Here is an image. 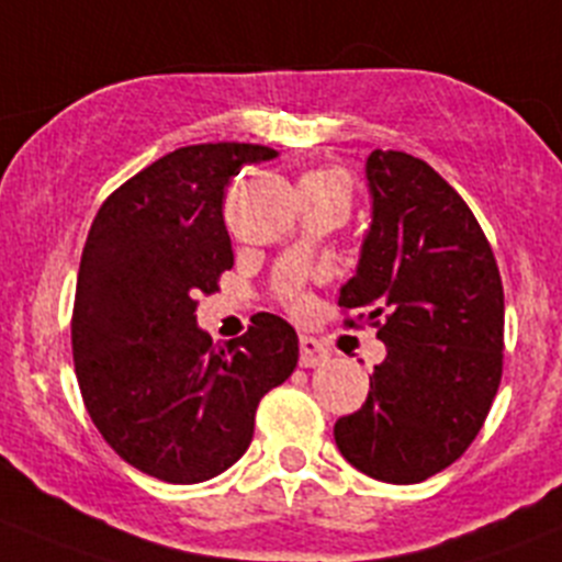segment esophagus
Masks as SVG:
<instances>
[{"label":"esophagus","instance_id":"obj_1","mask_svg":"<svg viewBox=\"0 0 562 562\" xmlns=\"http://www.w3.org/2000/svg\"><path fill=\"white\" fill-rule=\"evenodd\" d=\"M325 361H328V350L312 336H301V367L312 370V367L325 364Z\"/></svg>","mask_w":562,"mask_h":562}]
</instances>
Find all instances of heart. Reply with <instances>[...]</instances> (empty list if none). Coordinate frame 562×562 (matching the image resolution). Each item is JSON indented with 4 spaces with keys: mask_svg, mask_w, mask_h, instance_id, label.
Instances as JSON below:
<instances>
[{
    "mask_svg": "<svg viewBox=\"0 0 562 562\" xmlns=\"http://www.w3.org/2000/svg\"><path fill=\"white\" fill-rule=\"evenodd\" d=\"M301 187H339L347 198H350V179L345 176V170L339 168H317L312 173H306L301 179ZM284 303L290 312H306L308 295L301 284H286L284 286Z\"/></svg>",
    "mask_w": 562,
    "mask_h": 562,
    "instance_id": "heart-1",
    "label": "heart"
}]
</instances>
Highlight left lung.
<instances>
[{"instance_id": "obj_1", "label": "left lung", "mask_w": 562, "mask_h": 562, "mask_svg": "<svg viewBox=\"0 0 562 562\" xmlns=\"http://www.w3.org/2000/svg\"><path fill=\"white\" fill-rule=\"evenodd\" d=\"M367 181L372 226L339 308L347 328L378 330L386 358L334 438L358 472L411 485L456 463L488 416L502 381L505 292L477 217L425 159L378 148Z\"/></svg>"}]
</instances>
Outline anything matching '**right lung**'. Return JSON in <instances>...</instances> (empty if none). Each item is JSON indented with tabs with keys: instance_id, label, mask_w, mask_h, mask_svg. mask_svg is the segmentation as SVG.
Returning <instances> with one entry per match:
<instances>
[{
	"instance_id": "1",
	"label": "right lung",
	"mask_w": 562,
	"mask_h": 562,
	"mask_svg": "<svg viewBox=\"0 0 562 562\" xmlns=\"http://www.w3.org/2000/svg\"><path fill=\"white\" fill-rule=\"evenodd\" d=\"M276 148L198 143L117 187L79 261L74 370L90 419L130 467L165 483H204L245 456L256 408L297 364V334L254 314L215 345L195 325L201 295L221 290L234 250L226 187Z\"/></svg>"
}]
</instances>
